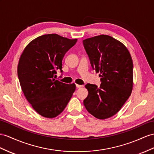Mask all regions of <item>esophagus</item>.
<instances>
[{"instance_id":"34e87169","label":"esophagus","mask_w":154,"mask_h":154,"mask_svg":"<svg viewBox=\"0 0 154 154\" xmlns=\"http://www.w3.org/2000/svg\"><path fill=\"white\" fill-rule=\"evenodd\" d=\"M82 85H77V84H76V87L78 88H81V87H82Z\"/></svg>"}]
</instances>
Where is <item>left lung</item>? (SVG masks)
Here are the masks:
<instances>
[{"label": "left lung", "mask_w": 154, "mask_h": 154, "mask_svg": "<svg viewBox=\"0 0 154 154\" xmlns=\"http://www.w3.org/2000/svg\"><path fill=\"white\" fill-rule=\"evenodd\" d=\"M90 64L100 72L101 83L86 84L87 97L83 101L89 113L103 120L114 116L128 100L133 88V60L120 42L107 35L84 39Z\"/></svg>", "instance_id": "obj_1"}]
</instances>
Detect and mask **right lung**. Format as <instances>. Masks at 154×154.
<instances>
[{
	"label": "right lung",
	"instance_id": "1",
	"mask_svg": "<svg viewBox=\"0 0 154 154\" xmlns=\"http://www.w3.org/2000/svg\"><path fill=\"white\" fill-rule=\"evenodd\" d=\"M77 39L56 34H45L30 42L20 57L17 75L23 92L33 109L43 117L52 118L64 111L75 90V85L54 79L62 73V59Z\"/></svg>",
	"mask_w": 154,
	"mask_h": 154
}]
</instances>
